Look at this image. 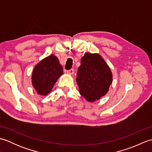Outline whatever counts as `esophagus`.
Segmentation results:
<instances>
[{
	"label": "esophagus",
	"mask_w": 152,
	"mask_h": 152,
	"mask_svg": "<svg viewBox=\"0 0 152 152\" xmlns=\"http://www.w3.org/2000/svg\"><path fill=\"white\" fill-rule=\"evenodd\" d=\"M74 69H70V70H67V73L68 74H74Z\"/></svg>",
	"instance_id": "34e87169"
}]
</instances>
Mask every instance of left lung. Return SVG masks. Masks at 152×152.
<instances>
[{
	"instance_id": "8db88e82",
	"label": "left lung",
	"mask_w": 152,
	"mask_h": 152,
	"mask_svg": "<svg viewBox=\"0 0 152 152\" xmlns=\"http://www.w3.org/2000/svg\"><path fill=\"white\" fill-rule=\"evenodd\" d=\"M112 82L111 70L99 54L87 53L82 57L76 82L87 101L93 102L106 95Z\"/></svg>"
}]
</instances>
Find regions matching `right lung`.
I'll list each match as a JSON object with an SVG mask.
<instances>
[{"label": "right lung", "instance_id": "right-lung-1", "mask_svg": "<svg viewBox=\"0 0 152 152\" xmlns=\"http://www.w3.org/2000/svg\"><path fill=\"white\" fill-rule=\"evenodd\" d=\"M63 74V66L57 57L51 55L42 60L34 67L32 75L33 87L38 94L46 95Z\"/></svg>", "mask_w": 152, "mask_h": 152}]
</instances>
